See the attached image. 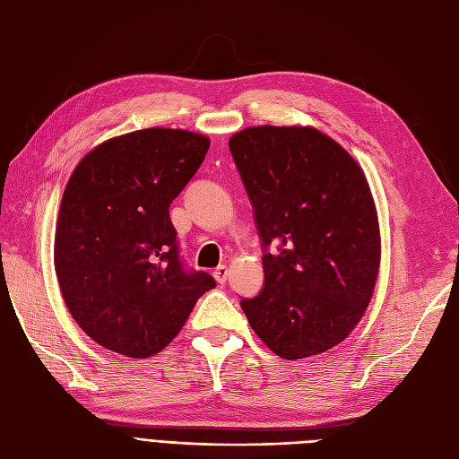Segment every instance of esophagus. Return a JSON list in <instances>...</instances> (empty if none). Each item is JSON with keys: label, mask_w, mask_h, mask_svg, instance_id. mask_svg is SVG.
Masks as SVG:
<instances>
[{"label": "esophagus", "mask_w": 459, "mask_h": 459, "mask_svg": "<svg viewBox=\"0 0 459 459\" xmlns=\"http://www.w3.org/2000/svg\"><path fill=\"white\" fill-rule=\"evenodd\" d=\"M212 275H214V280H216L218 283H226V281H228V275H230V270H228V266H218V268L212 272Z\"/></svg>", "instance_id": "1"}]
</instances>
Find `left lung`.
I'll return each instance as SVG.
<instances>
[{
    "mask_svg": "<svg viewBox=\"0 0 459 459\" xmlns=\"http://www.w3.org/2000/svg\"><path fill=\"white\" fill-rule=\"evenodd\" d=\"M230 151L264 248V287L241 300L248 324L285 359L325 352L362 319L377 281L381 235L364 170L310 126L247 128Z\"/></svg>",
    "mask_w": 459,
    "mask_h": 459,
    "instance_id": "1",
    "label": "left lung"
}]
</instances>
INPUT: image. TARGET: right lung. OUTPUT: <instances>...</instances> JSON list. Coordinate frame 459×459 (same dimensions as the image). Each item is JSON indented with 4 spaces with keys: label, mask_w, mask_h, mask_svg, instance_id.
<instances>
[{
    "label": "right lung",
    "mask_w": 459,
    "mask_h": 459,
    "mask_svg": "<svg viewBox=\"0 0 459 459\" xmlns=\"http://www.w3.org/2000/svg\"><path fill=\"white\" fill-rule=\"evenodd\" d=\"M211 140L147 128L91 149L65 187L55 272L80 329L105 349L149 358L170 344L216 287L179 260L170 203L195 176Z\"/></svg>",
    "instance_id": "obj_1"
}]
</instances>
